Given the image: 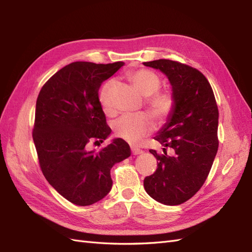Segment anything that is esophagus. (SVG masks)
Instances as JSON below:
<instances>
[{
	"label": "esophagus",
	"mask_w": 252,
	"mask_h": 252,
	"mask_svg": "<svg viewBox=\"0 0 252 252\" xmlns=\"http://www.w3.org/2000/svg\"><path fill=\"white\" fill-rule=\"evenodd\" d=\"M131 152H132V155H138V154H142V149L137 148L135 146H132L131 147Z\"/></svg>",
	"instance_id": "1"
}]
</instances>
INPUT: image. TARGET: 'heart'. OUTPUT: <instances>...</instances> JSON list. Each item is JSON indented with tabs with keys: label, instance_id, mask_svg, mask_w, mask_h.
Returning <instances> with one entry per match:
<instances>
[{
	"label": "heart",
	"instance_id": "1",
	"mask_svg": "<svg viewBox=\"0 0 252 252\" xmlns=\"http://www.w3.org/2000/svg\"><path fill=\"white\" fill-rule=\"evenodd\" d=\"M126 78L133 85L146 96V107L159 123H165L175 110L176 98L172 90H160L161 79L158 73L147 68L135 69L126 73ZM111 81L106 82L99 91V101L106 115L112 116L114 109L108 101V90ZM114 132L117 137L129 144H137L148 136L155 129L153 117L149 114L125 116L114 123Z\"/></svg>",
	"mask_w": 252,
	"mask_h": 252
}]
</instances>
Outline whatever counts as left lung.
I'll return each instance as SVG.
<instances>
[{
	"instance_id": "8db88e82",
	"label": "left lung",
	"mask_w": 252,
	"mask_h": 252,
	"mask_svg": "<svg viewBox=\"0 0 252 252\" xmlns=\"http://www.w3.org/2000/svg\"><path fill=\"white\" fill-rule=\"evenodd\" d=\"M170 80L176 106L170 121L155 137L173 157L151 152L157 161L154 174L144 179L147 194L163 205H181L205 183L219 148V109L207 78L196 68L170 60L146 62Z\"/></svg>"
}]
</instances>
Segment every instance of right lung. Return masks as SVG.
<instances>
[{
  "label": "right lung",
  "mask_w": 252,
  "mask_h": 252,
  "mask_svg": "<svg viewBox=\"0 0 252 252\" xmlns=\"http://www.w3.org/2000/svg\"><path fill=\"white\" fill-rule=\"evenodd\" d=\"M123 65L71 63L53 74L37 96L32 137L40 168L47 182L77 206L103 199L112 186V165L131 155L121 138L99 152L89 151L90 144L100 145L110 134L98 91Z\"/></svg>",
  "instance_id": "obj_1"
}]
</instances>
